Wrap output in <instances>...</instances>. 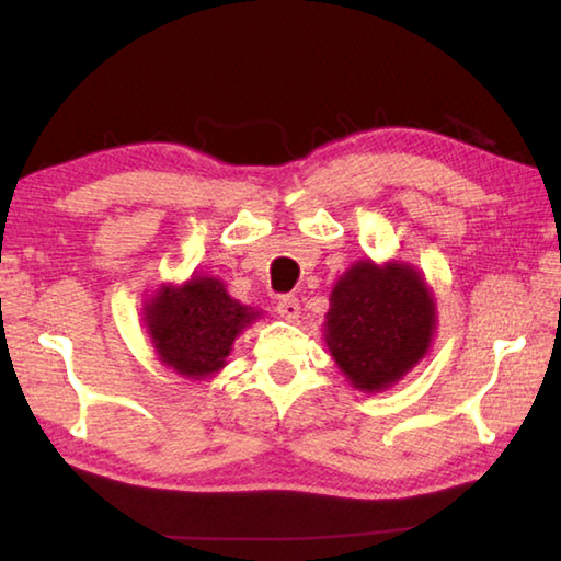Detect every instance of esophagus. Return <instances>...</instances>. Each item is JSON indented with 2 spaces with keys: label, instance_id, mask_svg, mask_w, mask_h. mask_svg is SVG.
<instances>
[{
  "label": "esophagus",
  "instance_id": "esophagus-1",
  "mask_svg": "<svg viewBox=\"0 0 561 561\" xmlns=\"http://www.w3.org/2000/svg\"><path fill=\"white\" fill-rule=\"evenodd\" d=\"M277 311L284 317V319H297L299 317V299L291 297V294H287V297H279L277 299Z\"/></svg>",
  "mask_w": 561,
  "mask_h": 561
}]
</instances>
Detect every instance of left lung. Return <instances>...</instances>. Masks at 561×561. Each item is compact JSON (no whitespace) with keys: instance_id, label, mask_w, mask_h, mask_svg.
I'll list each match as a JSON object with an SVG mask.
<instances>
[{"instance_id":"left-lung-1","label":"left lung","mask_w":561,"mask_h":561,"mask_svg":"<svg viewBox=\"0 0 561 561\" xmlns=\"http://www.w3.org/2000/svg\"><path fill=\"white\" fill-rule=\"evenodd\" d=\"M433 329L428 287L405 264L358 262L331 291L327 346L360 391L396 383L428 351Z\"/></svg>"}]
</instances>
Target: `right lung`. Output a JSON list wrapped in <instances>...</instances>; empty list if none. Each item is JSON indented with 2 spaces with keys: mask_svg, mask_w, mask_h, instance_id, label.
I'll return each mask as SVG.
<instances>
[{
  "mask_svg": "<svg viewBox=\"0 0 561 561\" xmlns=\"http://www.w3.org/2000/svg\"><path fill=\"white\" fill-rule=\"evenodd\" d=\"M146 311L160 360L193 378L222 368L234 336L257 317L213 277H195L180 289H160Z\"/></svg>",
  "mask_w": 561,
  "mask_h": 561,
  "instance_id": "1",
  "label": "right lung"
}]
</instances>
